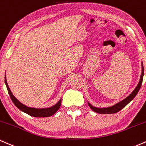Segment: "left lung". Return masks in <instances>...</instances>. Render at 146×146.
Masks as SVG:
<instances>
[{"instance_id":"obj_1","label":"left lung","mask_w":146,"mask_h":146,"mask_svg":"<svg viewBox=\"0 0 146 146\" xmlns=\"http://www.w3.org/2000/svg\"><path fill=\"white\" fill-rule=\"evenodd\" d=\"M143 74H144V70H143V63H142V72H141V75L140 80H139L138 85H137V86L136 87L135 89L134 90L133 92H132L127 97H126L125 99L123 100V101H120V102H119L118 104H115L114 106H111V107L104 108H99L94 107V106H92L90 103H88V105H89L90 108L93 111H94L95 112H97L99 113V114H114V113L118 112L119 111H120L123 108H125V106H127V105L135 97L136 95L137 94V93H138L139 90H140L141 86L142 81H143Z\"/></svg>"}]
</instances>
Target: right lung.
Wrapping results in <instances>:
<instances>
[{
    "mask_svg": "<svg viewBox=\"0 0 146 146\" xmlns=\"http://www.w3.org/2000/svg\"><path fill=\"white\" fill-rule=\"evenodd\" d=\"M5 81L6 87L7 88L8 93H9V96L11 101H13L14 105L18 108L19 110H21L23 112H25L26 114H29V115L32 116L34 117H51V116L54 114L56 112L58 111V110L60 108V104H61V99H60L58 102L54 106H52V107L48 108H29L27 106H25L23 104H21L19 100L16 99L15 96L13 95L12 93L9 89V86H8L7 80H6V76H5Z\"/></svg>",
    "mask_w": 146,
    "mask_h": 146,
    "instance_id": "obj_1",
    "label": "right lung"
}]
</instances>
